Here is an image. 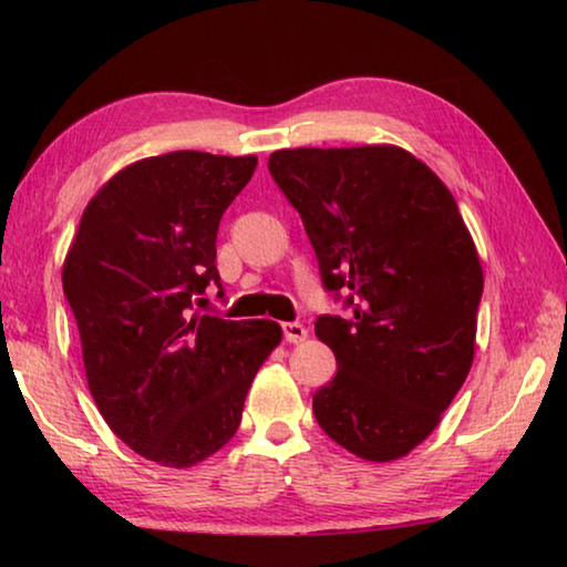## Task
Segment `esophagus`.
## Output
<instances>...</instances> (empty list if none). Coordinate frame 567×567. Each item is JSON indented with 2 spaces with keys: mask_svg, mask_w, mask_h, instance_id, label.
I'll return each mask as SVG.
<instances>
[{
  "mask_svg": "<svg viewBox=\"0 0 567 567\" xmlns=\"http://www.w3.org/2000/svg\"><path fill=\"white\" fill-rule=\"evenodd\" d=\"M282 332H285V340L292 342V344L307 340V328H305V324H300V322H285L282 324Z\"/></svg>",
  "mask_w": 567,
  "mask_h": 567,
  "instance_id": "esophagus-1",
  "label": "esophagus"
}]
</instances>
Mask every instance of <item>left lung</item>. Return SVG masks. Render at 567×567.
<instances>
[{
  "instance_id": "obj_1",
  "label": "left lung",
  "mask_w": 567,
  "mask_h": 567,
  "mask_svg": "<svg viewBox=\"0 0 567 567\" xmlns=\"http://www.w3.org/2000/svg\"><path fill=\"white\" fill-rule=\"evenodd\" d=\"M300 213L322 282L352 318L315 334L338 375L312 395L320 427L370 463L405 457L437 427L475 354L483 267L455 197L395 145L297 147L270 155Z\"/></svg>"
}]
</instances>
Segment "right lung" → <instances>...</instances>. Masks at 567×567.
<instances>
[{
	"instance_id": "right-lung-1",
	"label": "right lung",
	"mask_w": 567,
	"mask_h": 567,
	"mask_svg": "<svg viewBox=\"0 0 567 567\" xmlns=\"http://www.w3.org/2000/svg\"><path fill=\"white\" fill-rule=\"evenodd\" d=\"M257 157L179 150L132 162L84 207L62 287L104 422L134 453L192 467L237 433L282 340L272 320L192 312L217 275V227Z\"/></svg>"
}]
</instances>
